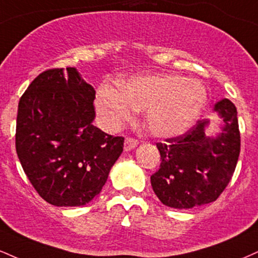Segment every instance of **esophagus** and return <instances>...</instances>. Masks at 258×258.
<instances>
[{
    "label": "esophagus",
    "instance_id": "obj_1",
    "mask_svg": "<svg viewBox=\"0 0 258 258\" xmlns=\"http://www.w3.org/2000/svg\"><path fill=\"white\" fill-rule=\"evenodd\" d=\"M138 145V141L137 139L132 138V137H127L125 139V144H123V149H125V151H130L132 150V149H135L136 147Z\"/></svg>",
    "mask_w": 258,
    "mask_h": 258
}]
</instances>
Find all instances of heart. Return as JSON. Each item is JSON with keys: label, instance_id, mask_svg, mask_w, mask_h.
<instances>
[{"label": "heart", "instance_id": "b5f03b06", "mask_svg": "<svg viewBox=\"0 0 258 258\" xmlns=\"http://www.w3.org/2000/svg\"><path fill=\"white\" fill-rule=\"evenodd\" d=\"M207 89L200 80L180 76H139L120 84V90L102 86L96 105L104 122L116 127L145 110L144 123L154 137L172 138L196 122L207 103Z\"/></svg>", "mask_w": 258, "mask_h": 258}]
</instances>
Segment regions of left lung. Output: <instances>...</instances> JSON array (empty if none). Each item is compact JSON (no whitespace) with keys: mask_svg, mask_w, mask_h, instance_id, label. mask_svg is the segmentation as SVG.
<instances>
[{"mask_svg":"<svg viewBox=\"0 0 258 258\" xmlns=\"http://www.w3.org/2000/svg\"><path fill=\"white\" fill-rule=\"evenodd\" d=\"M214 110L225 122L218 137L204 132L209 121L198 120L184 135L156 143L161 164L150 180L164 206L190 209L212 203L231 181L240 153L237 108L223 98Z\"/></svg>","mask_w":258,"mask_h":258,"instance_id":"8db88e82","label":"left lung"}]
</instances>
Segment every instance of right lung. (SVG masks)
I'll use <instances>...</instances> for the list:
<instances>
[{
  "label": "right lung",
  "mask_w": 258,
  "mask_h": 258,
  "mask_svg": "<svg viewBox=\"0 0 258 258\" xmlns=\"http://www.w3.org/2000/svg\"><path fill=\"white\" fill-rule=\"evenodd\" d=\"M95 90L77 68L44 71L18 105L15 148L43 200L56 207L85 206L101 192L123 150V137L92 125Z\"/></svg>",
  "instance_id": "obj_1"
}]
</instances>
